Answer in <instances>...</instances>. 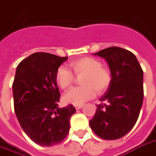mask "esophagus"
I'll return each mask as SVG.
<instances>
[{
    "mask_svg": "<svg viewBox=\"0 0 156 156\" xmlns=\"http://www.w3.org/2000/svg\"><path fill=\"white\" fill-rule=\"evenodd\" d=\"M82 106H83V105H75V108H76V109H81V108H82Z\"/></svg>",
    "mask_w": 156,
    "mask_h": 156,
    "instance_id": "34e87169",
    "label": "esophagus"
}]
</instances>
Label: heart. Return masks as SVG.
I'll list each match as a JSON object with an SVG mask.
<instances>
[{
	"mask_svg": "<svg viewBox=\"0 0 156 156\" xmlns=\"http://www.w3.org/2000/svg\"><path fill=\"white\" fill-rule=\"evenodd\" d=\"M70 69L60 66L56 71L55 79L58 85L67 90L75 81V76H82L79 87H75L64 96V100L72 105H82L95 95L105 92L111 85L113 75L109 68L102 65L99 59L92 57H84L69 62Z\"/></svg>",
	"mask_w": 156,
	"mask_h": 156,
	"instance_id": "heart-1",
	"label": "heart"
}]
</instances>
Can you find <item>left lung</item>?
<instances>
[{
    "instance_id": "obj_1",
    "label": "left lung",
    "mask_w": 156,
    "mask_h": 156,
    "mask_svg": "<svg viewBox=\"0 0 156 156\" xmlns=\"http://www.w3.org/2000/svg\"><path fill=\"white\" fill-rule=\"evenodd\" d=\"M94 55L107 60L113 80L89 124L98 137L115 140L128 133L137 121L144 100L143 69L136 56L121 47H108Z\"/></svg>"
}]
</instances>
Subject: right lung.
<instances>
[{
	"label": "right lung",
	"instance_id": "obj_1",
	"mask_svg": "<svg viewBox=\"0 0 156 156\" xmlns=\"http://www.w3.org/2000/svg\"><path fill=\"white\" fill-rule=\"evenodd\" d=\"M68 57L35 52L18 65L12 83L14 111L23 132L41 146L58 144L67 137L72 105L58 108L57 69Z\"/></svg>",
	"mask_w": 156,
	"mask_h": 156
}]
</instances>
